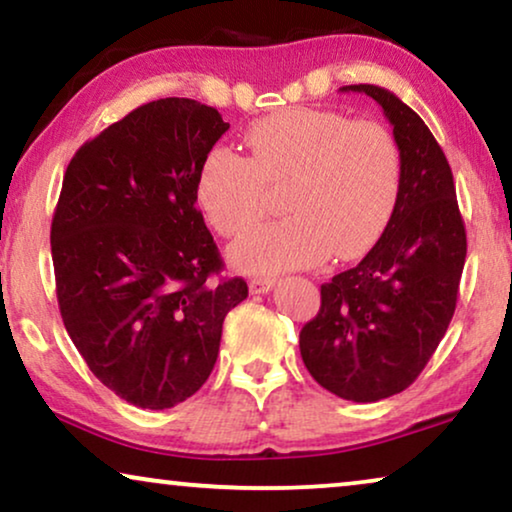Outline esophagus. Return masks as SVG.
<instances>
[{"label":"esophagus","mask_w":512,"mask_h":512,"mask_svg":"<svg viewBox=\"0 0 512 512\" xmlns=\"http://www.w3.org/2000/svg\"><path fill=\"white\" fill-rule=\"evenodd\" d=\"M272 286H275V279H272V277H254V279H249V291L251 293H268Z\"/></svg>","instance_id":"34e87169"}]
</instances>
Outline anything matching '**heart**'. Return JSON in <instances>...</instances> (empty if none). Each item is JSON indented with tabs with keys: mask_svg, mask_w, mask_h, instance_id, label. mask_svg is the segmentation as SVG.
Instances as JSON below:
<instances>
[{
	"mask_svg": "<svg viewBox=\"0 0 512 512\" xmlns=\"http://www.w3.org/2000/svg\"><path fill=\"white\" fill-rule=\"evenodd\" d=\"M249 158L212 149L198 170V205L223 237L242 235L268 209V186H284L289 219L244 235L230 261L247 272L314 265L331 254L363 256L394 219L403 153L389 128L340 111L293 107L254 123Z\"/></svg>",
	"mask_w": 512,
	"mask_h": 512,
	"instance_id": "heart-1",
	"label": "heart"
}]
</instances>
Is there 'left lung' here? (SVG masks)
Instances as JSON below:
<instances>
[{"label": "left lung", "instance_id": "1", "mask_svg": "<svg viewBox=\"0 0 512 512\" xmlns=\"http://www.w3.org/2000/svg\"><path fill=\"white\" fill-rule=\"evenodd\" d=\"M340 90L373 97L394 125L403 188L366 258L321 284L317 317L300 331V356L331 394L375 403L408 389L443 340L457 307L466 228L450 163L422 118L380 86Z\"/></svg>", "mask_w": 512, "mask_h": 512}]
</instances>
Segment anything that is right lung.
Listing matches in <instances>:
<instances>
[{"label": "right lung", "mask_w": 512, "mask_h": 512, "mask_svg": "<svg viewBox=\"0 0 512 512\" xmlns=\"http://www.w3.org/2000/svg\"><path fill=\"white\" fill-rule=\"evenodd\" d=\"M230 128L188 97L142 104L69 160L51 226L55 293L93 375L137 408L193 396L247 298L198 202V170Z\"/></svg>", "instance_id": "add662e5"}]
</instances>
